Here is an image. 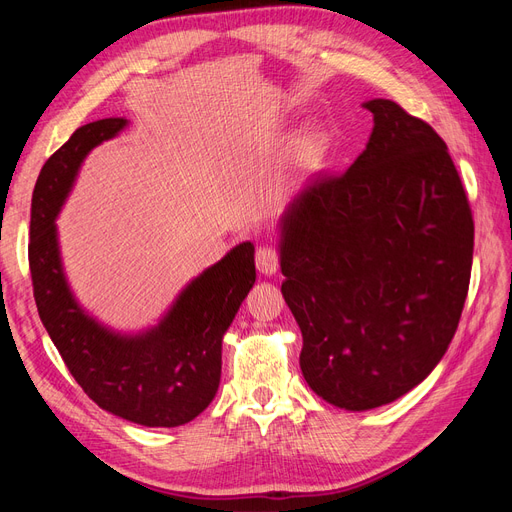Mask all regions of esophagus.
<instances>
[{
    "label": "esophagus",
    "instance_id": "1",
    "mask_svg": "<svg viewBox=\"0 0 512 512\" xmlns=\"http://www.w3.org/2000/svg\"><path fill=\"white\" fill-rule=\"evenodd\" d=\"M277 267H280V256H277L273 247H269V245L260 247V250L256 252V269L262 275H273L277 271Z\"/></svg>",
    "mask_w": 512,
    "mask_h": 512
}]
</instances>
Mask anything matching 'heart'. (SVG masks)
Segmentation results:
<instances>
[{"label": "heart", "instance_id": "b5f03b06", "mask_svg": "<svg viewBox=\"0 0 512 512\" xmlns=\"http://www.w3.org/2000/svg\"><path fill=\"white\" fill-rule=\"evenodd\" d=\"M324 151V136L318 130H305L292 143V162L299 168H312Z\"/></svg>", "mask_w": 512, "mask_h": 512}]
</instances>
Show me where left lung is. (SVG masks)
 I'll return each instance as SVG.
<instances>
[{"instance_id": "obj_1", "label": "left lung", "mask_w": 512, "mask_h": 512, "mask_svg": "<svg viewBox=\"0 0 512 512\" xmlns=\"http://www.w3.org/2000/svg\"><path fill=\"white\" fill-rule=\"evenodd\" d=\"M369 143L346 173L318 175L280 218L282 294L303 335V378L363 412L440 363L468 297L474 222L446 143L393 100L363 104Z\"/></svg>"}]
</instances>
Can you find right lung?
I'll use <instances>...</instances> for the list:
<instances>
[{
	"label": "right lung",
	"mask_w": 512,
	"mask_h": 512,
	"mask_svg": "<svg viewBox=\"0 0 512 512\" xmlns=\"http://www.w3.org/2000/svg\"><path fill=\"white\" fill-rule=\"evenodd\" d=\"M128 126L108 117L76 130L46 160L32 198L29 271L46 333L96 404L145 427H179L218 393L222 339L256 282L254 245L239 243L185 286L162 320L141 333L104 327L74 299L55 220L87 153Z\"/></svg>",
	"instance_id": "right-lung-1"
}]
</instances>
